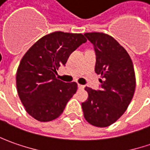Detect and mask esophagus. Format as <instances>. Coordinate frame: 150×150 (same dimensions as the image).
I'll return each instance as SVG.
<instances>
[{
	"mask_svg": "<svg viewBox=\"0 0 150 150\" xmlns=\"http://www.w3.org/2000/svg\"><path fill=\"white\" fill-rule=\"evenodd\" d=\"M78 88H79L80 90H84V89H85V85H78Z\"/></svg>",
	"mask_w": 150,
	"mask_h": 150,
	"instance_id": "esophagus-1",
	"label": "esophagus"
}]
</instances>
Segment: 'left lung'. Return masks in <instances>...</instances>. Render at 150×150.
<instances>
[{
	"instance_id": "8db88e82",
	"label": "left lung",
	"mask_w": 150,
	"mask_h": 150,
	"mask_svg": "<svg viewBox=\"0 0 150 150\" xmlns=\"http://www.w3.org/2000/svg\"><path fill=\"white\" fill-rule=\"evenodd\" d=\"M96 56L95 71L101 75L99 90L85 87L89 97L82 103L85 119L92 125L107 127L126 110L135 90V75L131 59L112 36L100 32L84 34Z\"/></svg>"
}]
</instances>
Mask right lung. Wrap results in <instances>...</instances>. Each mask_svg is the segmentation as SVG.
Returning <instances> with one entry per match:
<instances>
[{
	"label": "right lung",
	"instance_id": "obj_1",
	"mask_svg": "<svg viewBox=\"0 0 150 150\" xmlns=\"http://www.w3.org/2000/svg\"><path fill=\"white\" fill-rule=\"evenodd\" d=\"M86 41L82 34L56 31L40 38L25 54L16 73V87L22 105L34 119L47 122L62 114L77 84L57 80L56 70Z\"/></svg>",
	"mask_w": 150,
	"mask_h": 150
}]
</instances>
